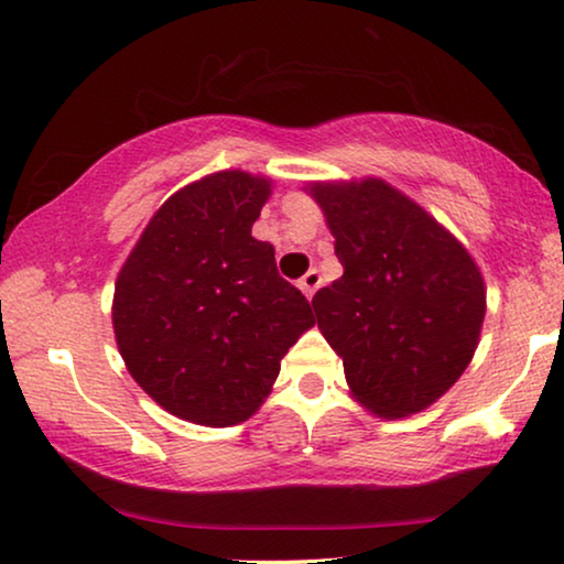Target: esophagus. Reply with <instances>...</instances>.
I'll return each instance as SVG.
<instances>
[{
  "mask_svg": "<svg viewBox=\"0 0 564 564\" xmlns=\"http://www.w3.org/2000/svg\"><path fill=\"white\" fill-rule=\"evenodd\" d=\"M297 284H300V290L305 292V297H313L315 290L321 288V274H318V269H311V272H307Z\"/></svg>",
  "mask_w": 564,
  "mask_h": 564,
  "instance_id": "1",
  "label": "esophagus"
}]
</instances>
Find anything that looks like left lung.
Segmentation results:
<instances>
[{
  "label": "left lung",
  "instance_id": "left-lung-1",
  "mask_svg": "<svg viewBox=\"0 0 564 564\" xmlns=\"http://www.w3.org/2000/svg\"><path fill=\"white\" fill-rule=\"evenodd\" d=\"M344 274L315 292L351 395L382 419L436 403L480 341L485 282L469 251L388 182H313Z\"/></svg>",
  "mask_w": 564,
  "mask_h": 564
}]
</instances>
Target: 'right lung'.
Returning <instances> with one entry per match:
<instances>
[{"label":"right lung","mask_w":564,"mask_h":564,"mask_svg":"<svg viewBox=\"0 0 564 564\" xmlns=\"http://www.w3.org/2000/svg\"><path fill=\"white\" fill-rule=\"evenodd\" d=\"M272 180L215 172L159 207L115 282V341L133 380L172 415L236 426L272 392L280 361L313 326L251 226Z\"/></svg>","instance_id":"add662e5"}]
</instances>
